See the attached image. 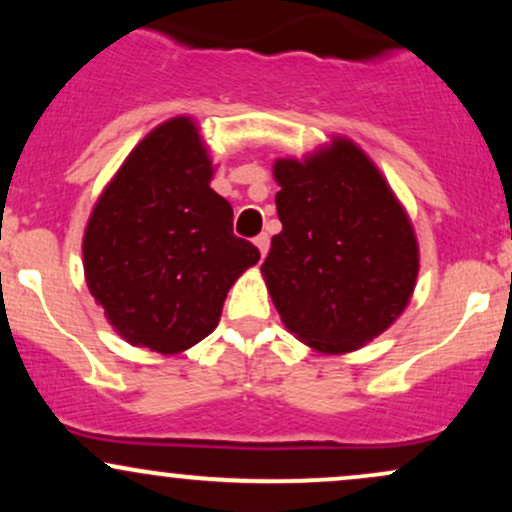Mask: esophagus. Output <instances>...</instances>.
<instances>
[{
    "instance_id": "1",
    "label": "esophagus",
    "mask_w": 512,
    "mask_h": 512,
    "mask_svg": "<svg viewBox=\"0 0 512 512\" xmlns=\"http://www.w3.org/2000/svg\"><path fill=\"white\" fill-rule=\"evenodd\" d=\"M255 245H257V250H260V255L264 257L269 252V236L267 233H262V236H257L255 238Z\"/></svg>"
}]
</instances>
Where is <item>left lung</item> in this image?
Returning <instances> with one entry per match:
<instances>
[{
	"label": "left lung",
	"mask_w": 512,
	"mask_h": 512,
	"mask_svg": "<svg viewBox=\"0 0 512 512\" xmlns=\"http://www.w3.org/2000/svg\"><path fill=\"white\" fill-rule=\"evenodd\" d=\"M281 233L262 264L286 330L322 354H346L383 334L419 276L414 228L383 173L351 139L279 158Z\"/></svg>",
	"instance_id": "1"
}]
</instances>
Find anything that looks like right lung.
Returning <instances> with one entry per match:
<instances>
[{"label": "right lung", "instance_id": "add662e5", "mask_svg": "<svg viewBox=\"0 0 512 512\" xmlns=\"http://www.w3.org/2000/svg\"><path fill=\"white\" fill-rule=\"evenodd\" d=\"M211 175L197 125L173 117L134 146L91 211L88 291L132 346L180 354L202 342L228 289L260 260L233 236V209L209 187Z\"/></svg>", "mask_w": 512, "mask_h": 512}]
</instances>
